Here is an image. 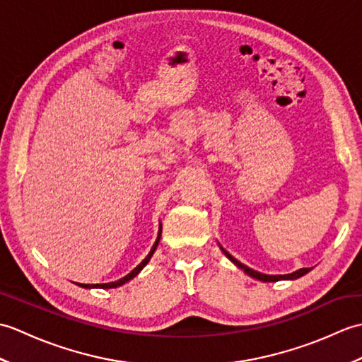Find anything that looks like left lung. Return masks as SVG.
I'll list each match as a JSON object with an SVG mask.
<instances>
[{
  "label": "left lung",
  "instance_id": "1",
  "mask_svg": "<svg viewBox=\"0 0 362 362\" xmlns=\"http://www.w3.org/2000/svg\"><path fill=\"white\" fill-rule=\"evenodd\" d=\"M219 247H221V250L224 252V255L232 261V263L236 266V267H240L241 271H244L245 274H247L249 276H252V279H255V280H259V281H280V280H297V279H300V276H303L305 274H308L310 271H311V267H302V269H298V271H296V272H291V274H284V275H267V274H261V272H258V271H253V269H250V267H247L245 264H243L241 261H238L235 257H232L230 255V253L222 247V245L219 244Z\"/></svg>",
  "mask_w": 362,
  "mask_h": 362
}]
</instances>
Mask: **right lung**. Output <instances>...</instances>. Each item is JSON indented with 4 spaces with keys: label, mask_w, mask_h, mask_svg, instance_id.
Returning a JSON list of instances; mask_svg holds the SVG:
<instances>
[{
    "label": "right lung",
    "mask_w": 362,
    "mask_h": 362,
    "mask_svg": "<svg viewBox=\"0 0 362 362\" xmlns=\"http://www.w3.org/2000/svg\"><path fill=\"white\" fill-rule=\"evenodd\" d=\"M160 238H161V224H160V227H158V235H157V240H156V243H153V245H152V249H151V252L148 253V257H146L140 264H138L132 272H129L126 276H122V279H119V280H117V281H110V283H103V284H83V283H76L78 284V286H81V288H86V289H93V288H101V289H110V288H118V286H122V284L124 283H127V281H130L134 279V276H136L138 274L141 272V269L149 263V259H151V257L153 255V252H156V249H157V245H158V243H160Z\"/></svg>",
    "instance_id": "1"
}]
</instances>
